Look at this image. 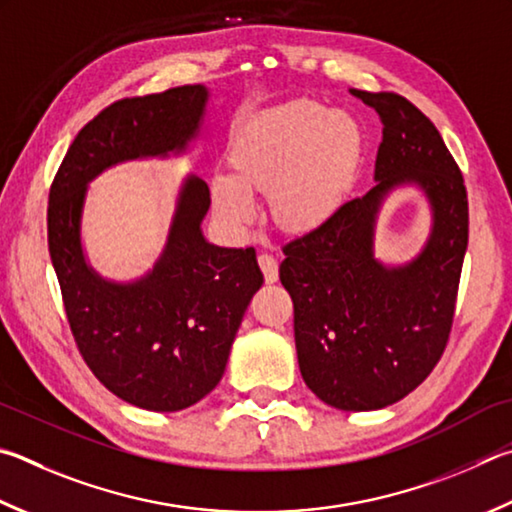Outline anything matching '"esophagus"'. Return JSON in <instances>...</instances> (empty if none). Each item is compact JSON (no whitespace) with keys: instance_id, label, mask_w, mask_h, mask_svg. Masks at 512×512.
I'll list each match as a JSON object with an SVG mask.
<instances>
[{"instance_id":"obj_1","label":"esophagus","mask_w":512,"mask_h":512,"mask_svg":"<svg viewBox=\"0 0 512 512\" xmlns=\"http://www.w3.org/2000/svg\"><path fill=\"white\" fill-rule=\"evenodd\" d=\"M257 262H259V268H262V273H264V280L268 284L277 282V277H280V266H277V259L273 255L262 253L257 257Z\"/></svg>"}]
</instances>
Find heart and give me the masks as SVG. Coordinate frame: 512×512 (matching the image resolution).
I'll use <instances>...</instances> for the list:
<instances>
[{
    "instance_id": "b5f03b06",
    "label": "heart",
    "mask_w": 512,
    "mask_h": 512,
    "mask_svg": "<svg viewBox=\"0 0 512 512\" xmlns=\"http://www.w3.org/2000/svg\"><path fill=\"white\" fill-rule=\"evenodd\" d=\"M360 134L353 120L313 102H291L257 116L232 150L235 176L212 179L217 212L235 226L255 219L250 192L268 194L277 226L304 232L324 224L358 165Z\"/></svg>"
}]
</instances>
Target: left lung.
I'll return each instance as SVG.
<instances>
[{
  "instance_id": "left-lung-1",
  "label": "left lung",
  "mask_w": 512,
  "mask_h": 512,
  "mask_svg": "<svg viewBox=\"0 0 512 512\" xmlns=\"http://www.w3.org/2000/svg\"><path fill=\"white\" fill-rule=\"evenodd\" d=\"M351 94L383 123L376 185L282 248L280 280L293 300L304 383L345 412L380 410L430 376L448 345L468 248V194L459 165L421 109L392 91ZM416 184L433 210L428 244L412 263L373 257L386 194Z\"/></svg>"
}]
</instances>
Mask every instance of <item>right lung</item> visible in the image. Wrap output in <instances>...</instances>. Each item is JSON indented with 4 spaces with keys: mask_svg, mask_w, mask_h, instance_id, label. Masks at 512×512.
<instances>
[{
    "mask_svg": "<svg viewBox=\"0 0 512 512\" xmlns=\"http://www.w3.org/2000/svg\"><path fill=\"white\" fill-rule=\"evenodd\" d=\"M208 96L203 85H185L102 109L78 132L49 192V253L82 358L111 394L152 412L185 410L224 376L250 297L264 284L255 248L206 241L210 190L190 174L152 271L111 282L82 250V208L87 185L107 167L188 150Z\"/></svg>",
    "mask_w": 512,
    "mask_h": 512,
    "instance_id": "right-lung-1",
    "label": "right lung"
}]
</instances>
